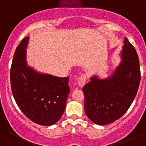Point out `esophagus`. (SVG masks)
Instances as JSON below:
<instances>
[{
    "instance_id": "1",
    "label": "esophagus",
    "mask_w": 146,
    "mask_h": 146,
    "mask_svg": "<svg viewBox=\"0 0 146 146\" xmlns=\"http://www.w3.org/2000/svg\"><path fill=\"white\" fill-rule=\"evenodd\" d=\"M86 83V76L85 74H82L79 76L78 79L77 84L80 88H82L83 86L85 85Z\"/></svg>"
}]
</instances>
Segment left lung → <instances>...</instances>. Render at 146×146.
Returning a JSON list of instances; mask_svg holds the SVG:
<instances>
[{"label":"left lung","instance_id":"left-lung-1","mask_svg":"<svg viewBox=\"0 0 146 146\" xmlns=\"http://www.w3.org/2000/svg\"><path fill=\"white\" fill-rule=\"evenodd\" d=\"M121 58L111 76L105 79L92 76L83 87L86 114L97 125H108L123 116L137 93L141 80L139 60L135 48L127 38Z\"/></svg>","mask_w":146,"mask_h":146}]
</instances>
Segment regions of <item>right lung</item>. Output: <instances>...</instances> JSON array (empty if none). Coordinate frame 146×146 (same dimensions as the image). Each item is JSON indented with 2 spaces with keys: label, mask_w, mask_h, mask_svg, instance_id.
<instances>
[{
  "label": "right lung",
  "mask_w": 146,
  "mask_h": 146,
  "mask_svg": "<svg viewBox=\"0 0 146 146\" xmlns=\"http://www.w3.org/2000/svg\"><path fill=\"white\" fill-rule=\"evenodd\" d=\"M29 37L15 50L10 69L11 88L16 103L25 115L38 125L57 123L65 111L70 88L69 76L58 77L37 72L26 64Z\"/></svg>",
  "instance_id": "add662e5"
}]
</instances>
